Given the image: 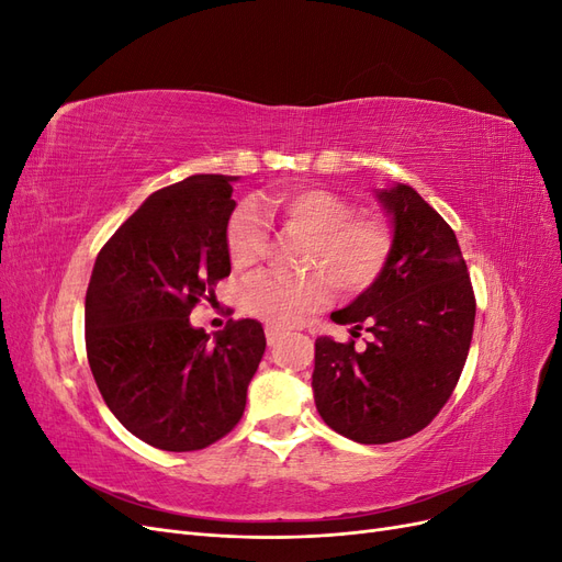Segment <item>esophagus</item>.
<instances>
[{"label": "esophagus", "instance_id": "34e87169", "mask_svg": "<svg viewBox=\"0 0 562 562\" xmlns=\"http://www.w3.org/2000/svg\"><path fill=\"white\" fill-rule=\"evenodd\" d=\"M265 335H267V345H277L279 339H281V335H283V330H279V328H267Z\"/></svg>", "mask_w": 562, "mask_h": 562}]
</instances>
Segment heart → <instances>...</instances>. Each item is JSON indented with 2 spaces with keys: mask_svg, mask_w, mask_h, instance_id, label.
<instances>
[{
  "mask_svg": "<svg viewBox=\"0 0 562 562\" xmlns=\"http://www.w3.org/2000/svg\"><path fill=\"white\" fill-rule=\"evenodd\" d=\"M265 213L279 217L293 234L310 236L302 267L304 277L262 274L244 291V310L269 326H295L333 297V283L342 293L359 295L378 283L394 250V229L380 215H351L353 206L330 190H295L265 199ZM227 250L236 269L262 260L267 232L250 203L234 211L227 225Z\"/></svg>",
  "mask_w": 562,
  "mask_h": 562,
  "instance_id": "heart-1",
  "label": "heart"
}]
</instances>
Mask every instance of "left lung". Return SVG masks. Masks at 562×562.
I'll list each match as a JSON object with an SVG mask.
<instances>
[{
    "label": "left lung",
    "instance_id": "obj_1",
    "mask_svg": "<svg viewBox=\"0 0 562 562\" xmlns=\"http://www.w3.org/2000/svg\"><path fill=\"white\" fill-rule=\"evenodd\" d=\"M394 229L378 283L330 318L372 333L353 342L316 339L312 389L330 429L382 446L422 431L450 398L469 353L475 300L450 225L411 184L375 192Z\"/></svg>",
    "mask_w": 562,
    "mask_h": 562
}]
</instances>
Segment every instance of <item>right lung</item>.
I'll list each match as a JSON object with an SVG mask.
<instances>
[{"label":"right lung","mask_w":562,"mask_h":562,"mask_svg":"<svg viewBox=\"0 0 562 562\" xmlns=\"http://www.w3.org/2000/svg\"><path fill=\"white\" fill-rule=\"evenodd\" d=\"M236 176H190L143 201L98 252L87 356L112 415L145 443L201 450L241 419L267 347L255 318L211 335L194 304L229 277Z\"/></svg>","instance_id":"1"}]
</instances>
